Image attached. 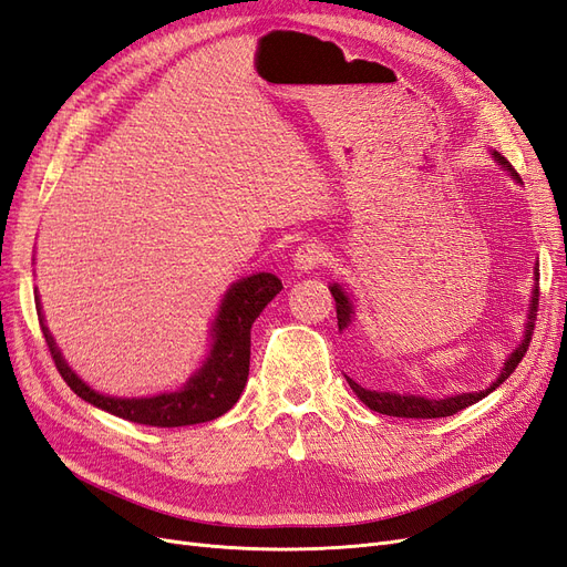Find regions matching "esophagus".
I'll use <instances>...</instances> for the list:
<instances>
[{
  "mask_svg": "<svg viewBox=\"0 0 567 567\" xmlns=\"http://www.w3.org/2000/svg\"><path fill=\"white\" fill-rule=\"evenodd\" d=\"M323 260H326V246L319 244V241H307V244H300V246L296 248L293 267H296L300 274H307V271L317 269Z\"/></svg>",
  "mask_w": 567,
  "mask_h": 567,
  "instance_id": "1",
  "label": "esophagus"
}]
</instances>
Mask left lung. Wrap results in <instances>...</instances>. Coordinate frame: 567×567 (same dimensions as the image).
<instances>
[{"label": "left lung", "instance_id": "obj_1", "mask_svg": "<svg viewBox=\"0 0 567 567\" xmlns=\"http://www.w3.org/2000/svg\"><path fill=\"white\" fill-rule=\"evenodd\" d=\"M494 161L499 163L504 169H508V175L520 182V175L516 173V169L511 167V163L502 156V153H492ZM539 271H535V288H532V300H529V312H527V323H525V336L520 340V346L513 350L506 359V364L499 373V379H496L489 388L480 390V392H461V394H452V398H444V400H427V398H419V394H398V392H375V390H367L359 383H354L350 375H346L352 392L357 394L359 400H362L371 411H379V414H385V416H400V419H444V416H452L456 414V411L466 409L475 402H480L483 398H487V394L492 390L499 388L508 375L516 371V367L520 364V359L525 357L527 348H529V340H532V333H535V321H537V307H539ZM331 288V296L336 298V315H338V331L348 329V326L352 323V317H354V307H352V300L350 296L342 290V286L333 284L329 286Z\"/></svg>", "mask_w": 567, "mask_h": 567}]
</instances>
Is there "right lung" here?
<instances>
[{"mask_svg":"<svg viewBox=\"0 0 567 567\" xmlns=\"http://www.w3.org/2000/svg\"><path fill=\"white\" fill-rule=\"evenodd\" d=\"M281 288V281L269 271L252 274V277L236 281L221 298L210 331V354L205 357L203 367L186 381L182 390L153 394V398H109V394L92 390L61 357V350L44 326L40 296H35V307L51 359H54L61 379L78 398L132 423L179 427L227 414L241 398L250 367V326Z\"/></svg>","mask_w":567,"mask_h":567,"instance_id":"right-lung-1","label":"right lung"}]
</instances>
